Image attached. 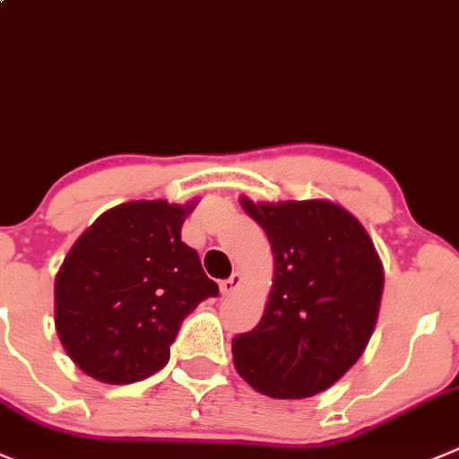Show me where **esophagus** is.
Instances as JSON below:
<instances>
[{
  "label": "esophagus",
  "instance_id": "1",
  "mask_svg": "<svg viewBox=\"0 0 459 459\" xmlns=\"http://www.w3.org/2000/svg\"><path fill=\"white\" fill-rule=\"evenodd\" d=\"M221 296H233L242 287V273H233L229 280H221Z\"/></svg>",
  "mask_w": 459,
  "mask_h": 459
}]
</instances>
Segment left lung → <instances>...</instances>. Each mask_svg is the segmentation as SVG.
Listing matches in <instances>:
<instances>
[{"label":"left lung","instance_id":"left-lung-1","mask_svg":"<svg viewBox=\"0 0 459 459\" xmlns=\"http://www.w3.org/2000/svg\"><path fill=\"white\" fill-rule=\"evenodd\" d=\"M239 202L264 229L275 273L260 323L233 338L235 370L266 397H314L366 350L384 266L361 221L338 204Z\"/></svg>","mask_w":459,"mask_h":459}]
</instances>
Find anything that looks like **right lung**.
Returning <instances> with one entry per match:
<instances>
[{
	"mask_svg": "<svg viewBox=\"0 0 459 459\" xmlns=\"http://www.w3.org/2000/svg\"><path fill=\"white\" fill-rule=\"evenodd\" d=\"M195 208L163 199L102 212L56 275V329L71 361L102 384L161 370L186 316L220 287L181 226Z\"/></svg>",
	"mask_w": 459,
	"mask_h": 459,
	"instance_id": "obj_1",
	"label": "right lung"
}]
</instances>
